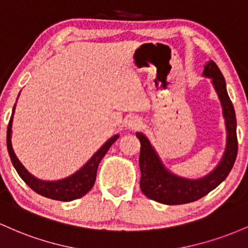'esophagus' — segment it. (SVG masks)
<instances>
[{
    "instance_id": "1",
    "label": "esophagus",
    "mask_w": 248,
    "mask_h": 248,
    "mask_svg": "<svg viewBox=\"0 0 248 248\" xmlns=\"http://www.w3.org/2000/svg\"><path fill=\"white\" fill-rule=\"evenodd\" d=\"M140 119L136 116H130L129 118H126V121H125V127H127L129 130L138 129V127L140 126Z\"/></svg>"
}]
</instances>
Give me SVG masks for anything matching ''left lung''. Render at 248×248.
<instances>
[{
	"instance_id": "8db88e82",
	"label": "left lung",
	"mask_w": 248,
	"mask_h": 248,
	"mask_svg": "<svg viewBox=\"0 0 248 248\" xmlns=\"http://www.w3.org/2000/svg\"><path fill=\"white\" fill-rule=\"evenodd\" d=\"M202 76L212 79V85L222 108L227 133L224 155L218 165L210 173L198 179L177 176L164 165L149 138L144 133L136 132V136L140 141V190L147 198L161 204H187L202 198L226 179L235 161L238 154L236 119L234 108L226 90V82L218 65L213 61H208L205 64Z\"/></svg>"
}]
</instances>
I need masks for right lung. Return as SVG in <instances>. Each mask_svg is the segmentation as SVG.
<instances>
[{
	"instance_id": "add662e5",
	"label": "right lung",
	"mask_w": 248,
	"mask_h": 248,
	"mask_svg": "<svg viewBox=\"0 0 248 248\" xmlns=\"http://www.w3.org/2000/svg\"><path fill=\"white\" fill-rule=\"evenodd\" d=\"M19 96V94H18ZM15 107L13 108V113L10 117L9 124H8L7 130V147L9 152L10 159L15 168L19 177L24 180V183L32 188L35 192H37L41 196L46 197V198L61 200V202H71V200L82 198L83 196L88 193L93 188L97 176V169H98L99 163L103 159L105 154L109 151L110 146L117 140L119 135L112 136L110 139H108L101 149L94 154L93 157L89 159L84 165L80 168L78 171L72 173L71 176L63 178L60 180H42L32 176L28 170L24 168L23 164L19 161L14 152L12 145V126H13V117L15 112Z\"/></svg>"
}]
</instances>
